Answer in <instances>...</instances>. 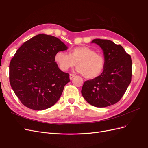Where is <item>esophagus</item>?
<instances>
[{"label":"esophagus","mask_w":148,"mask_h":148,"mask_svg":"<svg viewBox=\"0 0 148 148\" xmlns=\"http://www.w3.org/2000/svg\"><path fill=\"white\" fill-rule=\"evenodd\" d=\"M75 77V75L74 74H70V79H72Z\"/></svg>","instance_id":"1"}]
</instances>
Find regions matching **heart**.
Returning a JSON list of instances; mask_svg holds the SVG:
<instances>
[{
	"mask_svg": "<svg viewBox=\"0 0 148 148\" xmlns=\"http://www.w3.org/2000/svg\"><path fill=\"white\" fill-rule=\"evenodd\" d=\"M54 60L59 68L64 71L76 64L77 71L82 73L85 78L89 79L101 76L106 65L104 57L97 53L94 49L86 46L71 49L69 54L63 51L57 52L55 54Z\"/></svg>",
	"mask_w": 148,
	"mask_h": 148,
	"instance_id": "1",
	"label": "heart"
}]
</instances>
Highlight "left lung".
Returning a JSON list of instances; mask_svg holds the SVG:
<instances>
[{"label": "left lung", "mask_w": 148, "mask_h": 148, "mask_svg": "<svg viewBox=\"0 0 148 148\" xmlns=\"http://www.w3.org/2000/svg\"><path fill=\"white\" fill-rule=\"evenodd\" d=\"M91 42L99 45L104 52L105 69L99 77L84 83L82 94L89 104L105 107L119 102L130 84L132 59L122 46L110 40L95 39Z\"/></svg>", "instance_id": "8db88e82"}]
</instances>
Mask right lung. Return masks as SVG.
Returning a JSON list of instances; mask_svg holds the SVG:
<instances>
[{
    "mask_svg": "<svg viewBox=\"0 0 148 148\" xmlns=\"http://www.w3.org/2000/svg\"><path fill=\"white\" fill-rule=\"evenodd\" d=\"M65 44L56 37L40 34L24 42L9 65V80L16 96L33 110L49 108L59 99L69 74L59 69L55 54L65 51Z\"/></svg>",
    "mask_w": 148,
    "mask_h": 148,
    "instance_id": "obj_1",
    "label": "right lung"
}]
</instances>
